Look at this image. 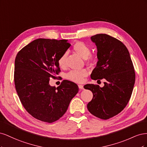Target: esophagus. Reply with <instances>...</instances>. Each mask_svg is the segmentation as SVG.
<instances>
[{
	"instance_id": "34e87169",
	"label": "esophagus",
	"mask_w": 147,
	"mask_h": 147,
	"mask_svg": "<svg viewBox=\"0 0 147 147\" xmlns=\"http://www.w3.org/2000/svg\"><path fill=\"white\" fill-rule=\"evenodd\" d=\"M78 88L80 89V90H83V89H84L83 86L82 85V84H78Z\"/></svg>"
}]
</instances>
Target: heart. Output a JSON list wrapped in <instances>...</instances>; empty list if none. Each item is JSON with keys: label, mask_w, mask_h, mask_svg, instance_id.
Instances as JSON below:
<instances>
[{"label": "heart", "mask_w": 147, "mask_h": 147, "mask_svg": "<svg viewBox=\"0 0 147 147\" xmlns=\"http://www.w3.org/2000/svg\"><path fill=\"white\" fill-rule=\"evenodd\" d=\"M74 50L82 58L86 59L91 53L90 48L85 43L82 42H77L74 44ZM67 54L64 53L58 59V65L61 68H65L66 67ZM88 71L86 69L72 70L67 74V78L74 82L82 83L84 77L87 76Z\"/></svg>", "instance_id": "1"}]
</instances>
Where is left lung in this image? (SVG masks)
Masks as SVG:
<instances>
[{"mask_svg":"<svg viewBox=\"0 0 147 147\" xmlns=\"http://www.w3.org/2000/svg\"><path fill=\"white\" fill-rule=\"evenodd\" d=\"M97 48L98 59L91 77L104 78V86L87 84L84 88L92 91L93 97L87 105L92 115L107 119L118 115L129 100L136 74L129 53L124 44L112 36L99 34L91 37Z\"/></svg>","mask_w":147,"mask_h":147,"instance_id":"obj_1","label":"left lung"}]
</instances>
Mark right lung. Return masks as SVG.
I'll return each mask as SVG.
<instances>
[{
	"label": "right lung",
	"instance_id": "right-lung-1",
	"mask_svg": "<svg viewBox=\"0 0 147 147\" xmlns=\"http://www.w3.org/2000/svg\"><path fill=\"white\" fill-rule=\"evenodd\" d=\"M67 40L38 38L18 53L14 80L22 104L33 117L53 123L62 117L78 92L77 84L63 80L51 86L50 77L60 72L59 57L70 47Z\"/></svg>",
	"mask_w": 147,
	"mask_h": 147
}]
</instances>
